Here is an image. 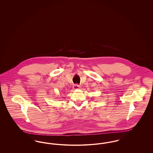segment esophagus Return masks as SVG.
Here are the masks:
<instances>
[{
	"label": "esophagus",
	"instance_id": "34e87169",
	"mask_svg": "<svg viewBox=\"0 0 153 153\" xmlns=\"http://www.w3.org/2000/svg\"><path fill=\"white\" fill-rule=\"evenodd\" d=\"M73 89H80V87L79 85L76 84V85H74Z\"/></svg>",
	"mask_w": 153,
	"mask_h": 153
}]
</instances>
